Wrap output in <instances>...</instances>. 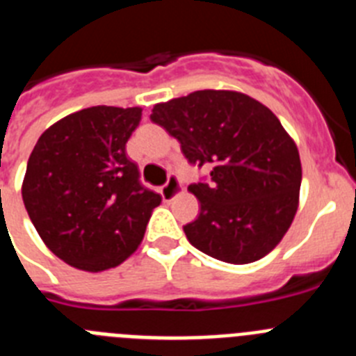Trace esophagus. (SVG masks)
<instances>
[{
  "label": "esophagus",
  "mask_w": 356,
  "mask_h": 356,
  "mask_svg": "<svg viewBox=\"0 0 356 356\" xmlns=\"http://www.w3.org/2000/svg\"><path fill=\"white\" fill-rule=\"evenodd\" d=\"M180 191H181V185L180 181H178V178H176L175 175H169L165 185L160 187V196H162L163 201H171L180 194Z\"/></svg>",
  "instance_id": "1"
}]
</instances>
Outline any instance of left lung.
<instances>
[{"label": "left lung", "mask_w": 356, "mask_h": 356, "mask_svg": "<svg viewBox=\"0 0 356 356\" xmlns=\"http://www.w3.org/2000/svg\"><path fill=\"white\" fill-rule=\"evenodd\" d=\"M151 121L210 171L209 181L188 185L201 205L184 226L188 242L228 264L275 250L298 210L301 160L271 110L235 90H196L153 106Z\"/></svg>", "instance_id": "left-lung-1"}]
</instances>
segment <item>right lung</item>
<instances>
[{"label": "right lung", "mask_w": 356, "mask_h": 356, "mask_svg": "<svg viewBox=\"0 0 356 356\" xmlns=\"http://www.w3.org/2000/svg\"><path fill=\"white\" fill-rule=\"evenodd\" d=\"M143 108L90 106L44 131L28 159L23 201L44 244L81 271L119 266L143 242L160 194L127 156Z\"/></svg>", "instance_id": "add662e5"}]
</instances>
